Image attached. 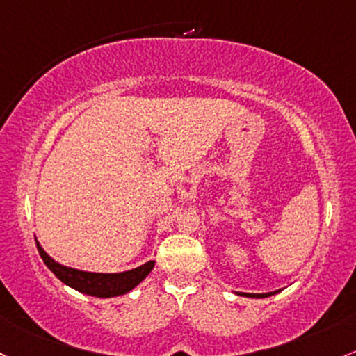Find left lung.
<instances>
[{
  "label": "left lung",
  "instance_id": "1",
  "mask_svg": "<svg viewBox=\"0 0 356 356\" xmlns=\"http://www.w3.org/2000/svg\"><path fill=\"white\" fill-rule=\"evenodd\" d=\"M277 292H280V289H279V291L267 292V294H248V292H236V294H238V296H245V298H255V299H261V298H270V296L277 294Z\"/></svg>",
  "mask_w": 356,
  "mask_h": 356
}]
</instances>
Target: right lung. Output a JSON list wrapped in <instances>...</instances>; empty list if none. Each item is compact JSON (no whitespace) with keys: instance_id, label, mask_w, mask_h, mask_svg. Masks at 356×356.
I'll return each mask as SVG.
<instances>
[{"instance_id":"obj_1","label":"right lung","mask_w":356,"mask_h":356,"mask_svg":"<svg viewBox=\"0 0 356 356\" xmlns=\"http://www.w3.org/2000/svg\"><path fill=\"white\" fill-rule=\"evenodd\" d=\"M38 253H40L42 260L47 267L50 268L58 280L65 284V286L76 289V291L83 292V294L92 296V298H116V296H123L130 292L142 282L143 279L152 272L155 260L147 261V264L140 265V267L131 268V270L120 272V273H101V272H84L79 268L65 267V265L58 264L42 248V245L37 241Z\"/></svg>"}]
</instances>
